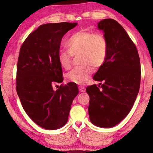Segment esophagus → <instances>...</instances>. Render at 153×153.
<instances>
[{
    "label": "esophagus",
    "mask_w": 153,
    "mask_h": 153,
    "mask_svg": "<svg viewBox=\"0 0 153 153\" xmlns=\"http://www.w3.org/2000/svg\"><path fill=\"white\" fill-rule=\"evenodd\" d=\"M79 90L80 92L84 93L85 91V87L84 86H79Z\"/></svg>",
    "instance_id": "esophagus-1"
}]
</instances>
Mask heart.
<instances>
[{
	"label": "heart",
	"instance_id": "1",
	"mask_svg": "<svg viewBox=\"0 0 153 153\" xmlns=\"http://www.w3.org/2000/svg\"><path fill=\"white\" fill-rule=\"evenodd\" d=\"M68 51H60L58 54V62L62 68L70 69L72 56L79 54L81 66L73 68L66 75L71 82L78 85L86 83L93 68H98L105 64L108 51L106 37L100 33L79 31L76 32L65 41Z\"/></svg>",
	"mask_w": 153,
	"mask_h": 153
}]
</instances>
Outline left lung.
<instances>
[{"label":"left lung","mask_w":153,"mask_h":153,"mask_svg":"<svg viewBox=\"0 0 153 153\" xmlns=\"http://www.w3.org/2000/svg\"><path fill=\"white\" fill-rule=\"evenodd\" d=\"M108 44L106 60L93 79L103 84L88 86L90 121L110 128L124 119L131 110L140 87V59L135 45L126 30L113 19L98 23Z\"/></svg>","instance_id":"1"}]
</instances>
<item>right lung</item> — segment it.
<instances>
[{
  "label": "right lung",
  "mask_w": 153,
  "mask_h": 153,
  "mask_svg": "<svg viewBox=\"0 0 153 153\" xmlns=\"http://www.w3.org/2000/svg\"><path fill=\"white\" fill-rule=\"evenodd\" d=\"M77 23L40 25L29 35L19 51L16 91L25 112L44 129L54 130L68 122L71 103L79 93L76 83L60 85L62 70L58 62L62 39Z\"/></svg>",
  "instance_id": "1"
}]
</instances>
